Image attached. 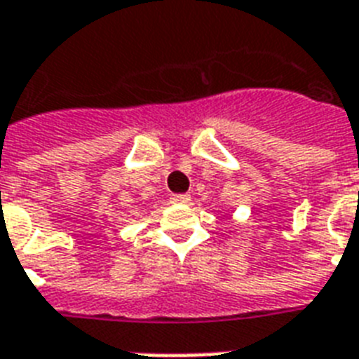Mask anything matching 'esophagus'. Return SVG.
Masks as SVG:
<instances>
[{"label":"esophagus","instance_id":"obj_1","mask_svg":"<svg viewBox=\"0 0 359 359\" xmlns=\"http://www.w3.org/2000/svg\"><path fill=\"white\" fill-rule=\"evenodd\" d=\"M170 202L172 203H189L191 202V196H189V194H172Z\"/></svg>","mask_w":359,"mask_h":359}]
</instances>
